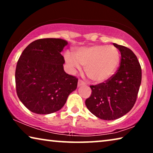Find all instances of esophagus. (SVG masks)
I'll return each mask as SVG.
<instances>
[{"label":"esophagus","mask_w":153,"mask_h":153,"mask_svg":"<svg viewBox=\"0 0 153 153\" xmlns=\"http://www.w3.org/2000/svg\"><path fill=\"white\" fill-rule=\"evenodd\" d=\"M85 85V82H84L83 80H81V79H79L78 86H81V85Z\"/></svg>","instance_id":"esophagus-1"}]
</instances>
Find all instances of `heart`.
I'll return each instance as SVG.
<instances>
[{
  "instance_id": "obj_1",
  "label": "heart",
  "mask_w": 153,
  "mask_h": 153,
  "mask_svg": "<svg viewBox=\"0 0 153 153\" xmlns=\"http://www.w3.org/2000/svg\"><path fill=\"white\" fill-rule=\"evenodd\" d=\"M120 53L114 45H97L79 48L75 56L65 53V60L72 71L80 70V65L90 80L95 83L108 81L116 72L120 62Z\"/></svg>"
}]
</instances>
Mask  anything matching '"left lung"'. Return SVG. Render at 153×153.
<instances>
[{"instance_id": "left-lung-1", "label": "left lung", "mask_w": 153, "mask_h": 153, "mask_svg": "<svg viewBox=\"0 0 153 153\" xmlns=\"http://www.w3.org/2000/svg\"><path fill=\"white\" fill-rule=\"evenodd\" d=\"M113 45L120 52V66L108 81L90 85L91 95L85 102L92 114L106 120L120 118L132 108L141 83V68L137 56L129 48Z\"/></svg>"}]
</instances>
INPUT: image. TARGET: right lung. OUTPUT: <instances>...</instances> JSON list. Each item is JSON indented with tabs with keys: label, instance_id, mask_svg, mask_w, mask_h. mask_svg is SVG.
<instances>
[{
	"label": "right lung",
	"instance_id": "obj_1",
	"mask_svg": "<svg viewBox=\"0 0 153 153\" xmlns=\"http://www.w3.org/2000/svg\"><path fill=\"white\" fill-rule=\"evenodd\" d=\"M65 40L44 38L33 41L19 58L15 71L16 91L26 107L37 114L58 111L76 90L78 79L65 72L61 51Z\"/></svg>",
	"mask_w": 153,
	"mask_h": 153
}]
</instances>
